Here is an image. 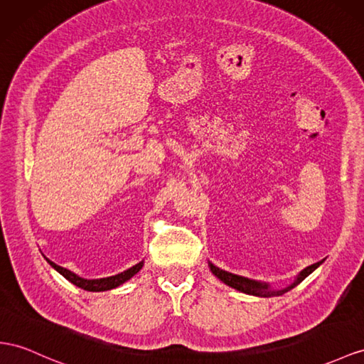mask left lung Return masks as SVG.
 I'll use <instances>...</instances> for the list:
<instances>
[{
  "label": "left lung",
  "mask_w": 364,
  "mask_h": 364,
  "mask_svg": "<svg viewBox=\"0 0 364 364\" xmlns=\"http://www.w3.org/2000/svg\"><path fill=\"white\" fill-rule=\"evenodd\" d=\"M321 263L323 262H318V263H315V264H312L309 267H306L304 271H301V274L298 275V278L295 279V282L289 287L283 289V291H272V289L269 287L267 284H264V283L254 282V279H249V278H245V277L225 272V271H221V269L213 266L212 263H209V267H210V271H212L213 275L218 277L223 283H226L228 286L237 289V291H241V292L249 294V295H257V296H272V295H282V294H284L287 291H291L292 287H295L296 284H300L307 275L312 274L315 269L318 267Z\"/></svg>",
  "instance_id": "1"
}]
</instances>
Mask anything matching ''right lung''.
<instances>
[{
    "mask_svg": "<svg viewBox=\"0 0 364 364\" xmlns=\"http://www.w3.org/2000/svg\"><path fill=\"white\" fill-rule=\"evenodd\" d=\"M49 262V264L57 269V271L66 278L69 279L70 283H73L75 286L85 289V291H90V292H101V291H109V289H115L118 287L119 284H123L124 282H127V279L132 278L136 272H139V269L143 267V262L138 263L135 266H132L130 269H127V271L121 272L118 275H114V277H107V278H100V279H86V278H81L78 275H75L73 272H70L69 269L66 267H61L58 264H55L53 262H50L49 258H46Z\"/></svg>",
    "mask_w": 364,
    "mask_h": 364,
    "instance_id": "right-lung-1",
    "label": "right lung"
}]
</instances>
